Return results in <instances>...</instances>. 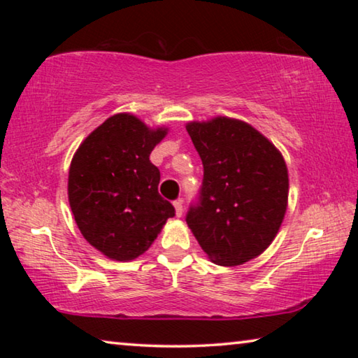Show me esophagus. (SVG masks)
Returning <instances> with one entry per match:
<instances>
[{
	"label": "esophagus",
	"instance_id": "1",
	"mask_svg": "<svg viewBox=\"0 0 358 358\" xmlns=\"http://www.w3.org/2000/svg\"><path fill=\"white\" fill-rule=\"evenodd\" d=\"M173 207H175V215H177L178 217L183 215V201H181V199L173 202Z\"/></svg>",
	"mask_w": 358,
	"mask_h": 358
}]
</instances>
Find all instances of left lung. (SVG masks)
Masks as SVG:
<instances>
[{"label":"left lung","instance_id":"obj_1","mask_svg":"<svg viewBox=\"0 0 358 358\" xmlns=\"http://www.w3.org/2000/svg\"><path fill=\"white\" fill-rule=\"evenodd\" d=\"M187 134L203 164L201 202L186 222L211 262L237 266L275 240L287 210L286 161L241 120L189 121Z\"/></svg>","mask_w":358,"mask_h":358}]
</instances>
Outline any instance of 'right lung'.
<instances>
[{
    "instance_id": "obj_1",
    "label": "right lung",
    "mask_w": 358,
    "mask_h": 358,
    "mask_svg": "<svg viewBox=\"0 0 358 358\" xmlns=\"http://www.w3.org/2000/svg\"><path fill=\"white\" fill-rule=\"evenodd\" d=\"M169 128H150L131 113H117L77 148L68 178L69 205L83 238L108 259L128 262L148 250L169 217L171 202L157 192L153 148Z\"/></svg>"
}]
</instances>
